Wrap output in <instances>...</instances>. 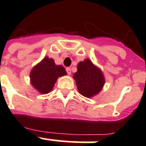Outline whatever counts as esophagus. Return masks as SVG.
Wrapping results in <instances>:
<instances>
[{
    "instance_id": "esophagus-1",
    "label": "esophagus",
    "mask_w": 146,
    "mask_h": 146,
    "mask_svg": "<svg viewBox=\"0 0 146 146\" xmlns=\"http://www.w3.org/2000/svg\"><path fill=\"white\" fill-rule=\"evenodd\" d=\"M66 72H67V73H68L69 75H70L71 74V70L70 67H67V68L66 69Z\"/></svg>"
}]
</instances>
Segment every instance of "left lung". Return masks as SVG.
Masks as SVG:
<instances>
[{
	"mask_svg": "<svg viewBox=\"0 0 146 146\" xmlns=\"http://www.w3.org/2000/svg\"><path fill=\"white\" fill-rule=\"evenodd\" d=\"M73 78L79 93L86 98L97 95L105 84L103 71L90 59H85L78 63L77 71L73 74Z\"/></svg>",
	"mask_w": 146,
	"mask_h": 146,
	"instance_id": "1",
	"label": "left lung"
}]
</instances>
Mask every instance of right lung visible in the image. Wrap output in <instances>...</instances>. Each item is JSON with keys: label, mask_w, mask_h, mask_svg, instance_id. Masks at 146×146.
I'll use <instances>...</instances> for the list:
<instances>
[{"label": "right lung", "mask_w": 146, "mask_h": 146, "mask_svg": "<svg viewBox=\"0 0 146 146\" xmlns=\"http://www.w3.org/2000/svg\"><path fill=\"white\" fill-rule=\"evenodd\" d=\"M66 74L62 66L56 65L53 59L45 56L31 70V83L40 93L47 94L52 91L57 79Z\"/></svg>", "instance_id": "right-lung-1"}]
</instances>
